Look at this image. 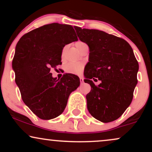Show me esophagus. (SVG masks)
Instances as JSON below:
<instances>
[{
	"instance_id": "1",
	"label": "esophagus",
	"mask_w": 152,
	"mask_h": 152,
	"mask_svg": "<svg viewBox=\"0 0 152 152\" xmlns=\"http://www.w3.org/2000/svg\"><path fill=\"white\" fill-rule=\"evenodd\" d=\"M80 82L81 84H83V83H84V80H83L82 77H80Z\"/></svg>"
}]
</instances>
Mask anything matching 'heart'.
<instances>
[{"label": "heart", "mask_w": 152, "mask_h": 152, "mask_svg": "<svg viewBox=\"0 0 152 152\" xmlns=\"http://www.w3.org/2000/svg\"><path fill=\"white\" fill-rule=\"evenodd\" d=\"M84 45H85L84 43L78 41L75 43L76 48L79 50ZM83 69H84V65L81 63H69L67 64L66 67V70L68 73L75 75H80L82 73Z\"/></svg>", "instance_id": "b5f03b06"}]
</instances>
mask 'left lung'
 <instances>
[{"mask_svg": "<svg viewBox=\"0 0 152 152\" xmlns=\"http://www.w3.org/2000/svg\"><path fill=\"white\" fill-rule=\"evenodd\" d=\"M77 34L89 47L84 82L91 85L87 109L99 121L110 122L121 116L132 103L139 66L134 51L123 39L97 30L75 26ZM101 83L95 86L92 81Z\"/></svg>", "mask_w": 152, "mask_h": 152, "instance_id": "left-lung-1", "label": "left lung"}]
</instances>
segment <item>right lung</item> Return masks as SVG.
<instances>
[{"label": "right lung", "mask_w": 152, "mask_h": 152, "mask_svg": "<svg viewBox=\"0 0 152 152\" xmlns=\"http://www.w3.org/2000/svg\"><path fill=\"white\" fill-rule=\"evenodd\" d=\"M77 40L72 26L54 23L24 34L16 44L12 61L16 84L25 104L41 119L61 115L70 94L80 86L75 75L57 80L50 72L61 64L64 47Z\"/></svg>", "instance_id": "1"}]
</instances>
